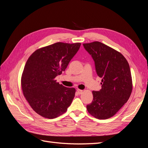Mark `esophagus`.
<instances>
[{
	"mask_svg": "<svg viewBox=\"0 0 148 148\" xmlns=\"http://www.w3.org/2000/svg\"><path fill=\"white\" fill-rule=\"evenodd\" d=\"M77 91V92H78V93L79 94V95H81V94L83 93V90H81V89H78Z\"/></svg>",
	"mask_w": 148,
	"mask_h": 148,
	"instance_id": "esophagus-1",
	"label": "esophagus"
}]
</instances>
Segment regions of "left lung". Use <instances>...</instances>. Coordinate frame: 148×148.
Segmentation results:
<instances>
[{
  "instance_id": "obj_1",
  "label": "left lung",
  "mask_w": 148,
  "mask_h": 148,
  "mask_svg": "<svg viewBox=\"0 0 148 148\" xmlns=\"http://www.w3.org/2000/svg\"><path fill=\"white\" fill-rule=\"evenodd\" d=\"M95 61L102 88L92 91L93 100L86 106L88 112L98 119L114 116L127 102L132 91L130 69L124 56L102 42L83 44Z\"/></svg>"
}]
</instances>
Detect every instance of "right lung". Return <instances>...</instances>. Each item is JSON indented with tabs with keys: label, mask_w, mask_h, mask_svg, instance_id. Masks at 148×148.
<instances>
[{
	"label": "right lung",
	"mask_w": 148,
	"mask_h": 148,
	"mask_svg": "<svg viewBox=\"0 0 148 148\" xmlns=\"http://www.w3.org/2000/svg\"><path fill=\"white\" fill-rule=\"evenodd\" d=\"M80 46L56 42L34 51L26 62L21 88L31 108L42 117L56 118L71 104L75 89L60 84L55 78L65 70Z\"/></svg>",
	"instance_id": "add662e5"
}]
</instances>
